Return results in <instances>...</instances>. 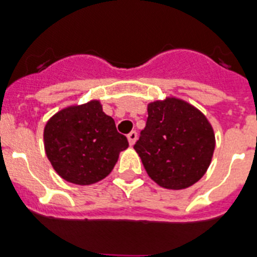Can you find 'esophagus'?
Masks as SVG:
<instances>
[{
	"label": "esophagus",
	"instance_id": "1",
	"mask_svg": "<svg viewBox=\"0 0 257 257\" xmlns=\"http://www.w3.org/2000/svg\"><path fill=\"white\" fill-rule=\"evenodd\" d=\"M126 137H128L129 145L133 146L136 144V141H137V132H136V131H132V132L129 133V135L126 136Z\"/></svg>",
	"mask_w": 257,
	"mask_h": 257
}]
</instances>
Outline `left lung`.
Instances as JSON below:
<instances>
[{
  "label": "left lung",
  "mask_w": 257,
  "mask_h": 257,
  "mask_svg": "<svg viewBox=\"0 0 257 257\" xmlns=\"http://www.w3.org/2000/svg\"><path fill=\"white\" fill-rule=\"evenodd\" d=\"M135 150L148 175L167 189H185L205 175L215 148L212 124L195 105L169 96L148 104Z\"/></svg>",
  "instance_id": "left-lung-1"
}]
</instances>
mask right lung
<instances>
[{
    "instance_id": "add662e5",
    "label": "right lung",
    "mask_w": 257,
    "mask_h": 257,
    "mask_svg": "<svg viewBox=\"0 0 257 257\" xmlns=\"http://www.w3.org/2000/svg\"><path fill=\"white\" fill-rule=\"evenodd\" d=\"M45 154L64 180L90 185L109 175L126 137L116 131L99 100L70 105L49 118L44 126Z\"/></svg>"
}]
</instances>
